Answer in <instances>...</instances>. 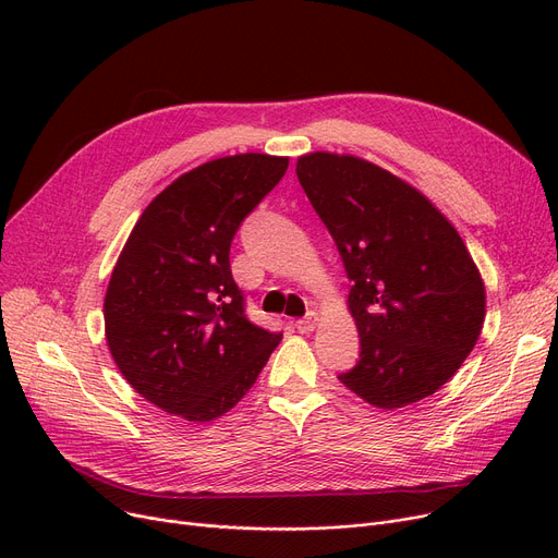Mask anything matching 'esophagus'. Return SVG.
<instances>
[{"mask_svg":"<svg viewBox=\"0 0 558 558\" xmlns=\"http://www.w3.org/2000/svg\"><path fill=\"white\" fill-rule=\"evenodd\" d=\"M316 324H318V314H316V312H310L305 318L296 320V330H299L301 335H310V332L316 328Z\"/></svg>","mask_w":558,"mask_h":558,"instance_id":"obj_1","label":"esophagus"}]
</instances>
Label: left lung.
Masks as SVG:
<instances>
[{"instance_id": "1", "label": "left lung", "mask_w": 558, "mask_h": 558, "mask_svg": "<svg viewBox=\"0 0 558 558\" xmlns=\"http://www.w3.org/2000/svg\"><path fill=\"white\" fill-rule=\"evenodd\" d=\"M296 175L353 280L362 353L341 385L387 412L436 393L486 316V287L457 228L421 190L360 156L312 151Z\"/></svg>"}]
</instances>
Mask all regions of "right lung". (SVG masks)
I'll return each mask as SVG.
<instances>
[{
  "label": "right lung",
  "mask_w": 558,
  "mask_h": 558,
  "mask_svg": "<svg viewBox=\"0 0 558 558\" xmlns=\"http://www.w3.org/2000/svg\"><path fill=\"white\" fill-rule=\"evenodd\" d=\"M287 165V156L234 154L185 171L146 205L117 257L104 299L108 350L126 383L167 414L223 416L282 339L244 316L228 253Z\"/></svg>",
  "instance_id": "obj_1"
}]
</instances>
